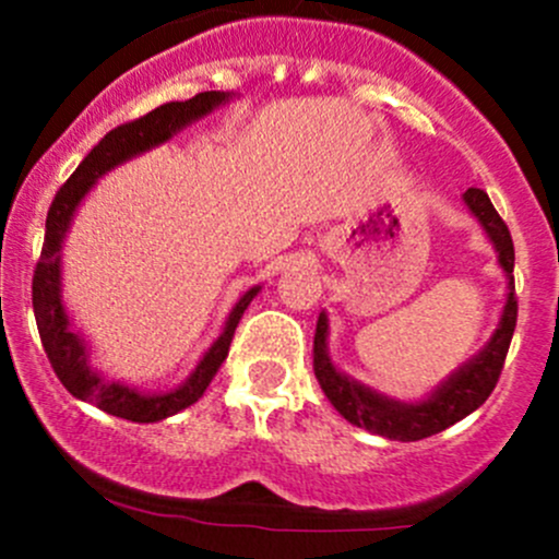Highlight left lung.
Returning <instances> with one entry per match:
<instances>
[{"mask_svg":"<svg viewBox=\"0 0 559 559\" xmlns=\"http://www.w3.org/2000/svg\"><path fill=\"white\" fill-rule=\"evenodd\" d=\"M467 211L481 224L484 235L498 253V264L506 273V302L498 326L489 341L473 354L467 362L452 370L447 379L421 400H397L389 394L365 386L362 381L352 379L348 373L337 370L330 357V319L326 311L319 313L313 337V373L324 389L326 400L335 405L337 414L352 425L365 427L373 436L389 438V441H421L436 432L447 430L454 421L465 419L492 394L495 384L503 370L506 354H509L511 335L516 326V297H514V243L511 233L489 202L487 191L467 189L462 194Z\"/></svg>","mask_w":559,"mask_h":559,"instance_id":"8db88e82","label":"left lung"}]
</instances>
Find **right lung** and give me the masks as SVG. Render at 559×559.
<instances>
[{"instance_id":"1","label":"right lung","mask_w":559,"mask_h":559,"mask_svg":"<svg viewBox=\"0 0 559 559\" xmlns=\"http://www.w3.org/2000/svg\"><path fill=\"white\" fill-rule=\"evenodd\" d=\"M233 92H202L197 97L183 99V103L159 105L156 110L138 118V121L121 123V127L107 132L88 151L86 159L78 165V170L56 191L53 202H50L48 218H45L43 253H39L35 281H32V306H35L43 348L48 354L50 365H53L56 376H59V381L67 386L72 397L94 403L105 414L118 416V419L148 425V421H162L167 416L178 414V411L189 408L191 403H197L213 381L216 370L227 359L235 326H238L248 302L259 295L262 286H251L235 302L227 321H224V330L218 332L211 348L202 354L200 362L189 373V379L180 381L175 389H167V392H143V389L129 386L123 381L105 379L92 365V346L72 326V319L64 306V284H61V248H64V238L70 233L72 218H75L81 202L86 200V194L97 186L103 175L116 170L118 165L134 159V156L145 154V151L156 148V145L167 143L180 129L191 127V123L211 116L218 107L233 103Z\"/></svg>"}]
</instances>
